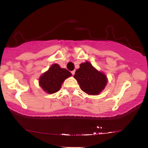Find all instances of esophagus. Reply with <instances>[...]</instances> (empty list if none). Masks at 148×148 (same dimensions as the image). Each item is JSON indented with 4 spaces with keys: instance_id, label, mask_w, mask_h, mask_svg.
Returning <instances> with one entry per match:
<instances>
[{
    "instance_id": "obj_1",
    "label": "esophagus",
    "mask_w": 148,
    "mask_h": 148,
    "mask_svg": "<svg viewBox=\"0 0 148 148\" xmlns=\"http://www.w3.org/2000/svg\"><path fill=\"white\" fill-rule=\"evenodd\" d=\"M72 72V75H74V74H75V70H74V71H72V72Z\"/></svg>"
}]
</instances>
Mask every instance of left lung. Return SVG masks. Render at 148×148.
Instances as JSON below:
<instances>
[{
	"instance_id": "obj_1",
	"label": "left lung",
	"mask_w": 148,
	"mask_h": 148,
	"mask_svg": "<svg viewBox=\"0 0 148 148\" xmlns=\"http://www.w3.org/2000/svg\"><path fill=\"white\" fill-rule=\"evenodd\" d=\"M74 77L77 80L81 89L92 95H99L107 84L106 75L95 69L88 62L80 64Z\"/></svg>"
}]
</instances>
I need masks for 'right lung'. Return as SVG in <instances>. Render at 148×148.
Listing matches in <instances>:
<instances>
[{
    "mask_svg": "<svg viewBox=\"0 0 148 148\" xmlns=\"http://www.w3.org/2000/svg\"><path fill=\"white\" fill-rule=\"evenodd\" d=\"M71 76L72 74L67 69L61 68L58 64H53L40 78V85L44 90L53 94L58 91L64 79Z\"/></svg>",
    "mask_w": 148,
    "mask_h": 148,
    "instance_id": "obj_1",
    "label": "right lung"
}]
</instances>
